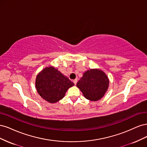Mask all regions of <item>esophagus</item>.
Instances as JSON below:
<instances>
[{
	"mask_svg": "<svg viewBox=\"0 0 147 147\" xmlns=\"http://www.w3.org/2000/svg\"><path fill=\"white\" fill-rule=\"evenodd\" d=\"M73 82L74 83V84H77V79H75V80H73Z\"/></svg>",
	"mask_w": 147,
	"mask_h": 147,
	"instance_id": "esophagus-1",
	"label": "esophagus"
}]
</instances>
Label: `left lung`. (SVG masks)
<instances>
[{"label": "left lung", "mask_w": 147, "mask_h": 147, "mask_svg": "<svg viewBox=\"0 0 147 147\" xmlns=\"http://www.w3.org/2000/svg\"><path fill=\"white\" fill-rule=\"evenodd\" d=\"M109 79L106 74L99 69L85 71L77 83L86 99L97 101L102 99L108 90Z\"/></svg>", "instance_id": "1"}]
</instances>
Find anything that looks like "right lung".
<instances>
[{
	"label": "right lung",
	"mask_w": 147,
	"mask_h": 147,
	"mask_svg": "<svg viewBox=\"0 0 147 147\" xmlns=\"http://www.w3.org/2000/svg\"><path fill=\"white\" fill-rule=\"evenodd\" d=\"M74 83L52 65L40 72L35 78V88L42 98L51 104L56 103L65 96Z\"/></svg>",
	"instance_id": "obj_1"
}]
</instances>
